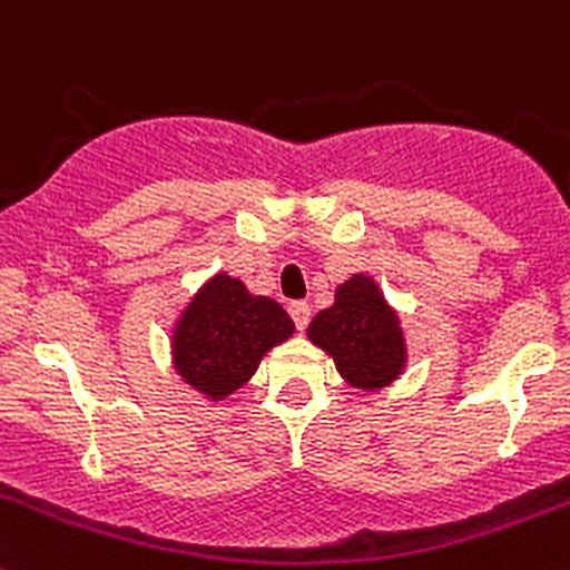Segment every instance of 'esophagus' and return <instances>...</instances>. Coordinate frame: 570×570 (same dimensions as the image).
Segmentation results:
<instances>
[{
	"label": "esophagus",
	"mask_w": 570,
	"mask_h": 570,
	"mask_svg": "<svg viewBox=\"0 0 570 570\" xmlns=\"http://www.w3.org/2000/svg\"><path fill=\"white\" fill-rule=\"evenodd\" d=\"M289 314H292V320H295L297 328L303 331L308 325V320H312V306H308L306 301H295V303H289Z\"/></svg>",
	"instance_id": "1"
}]
</instances>
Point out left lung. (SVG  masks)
<instances>
[{"label":"left lung","mask_w":570,"mask_h":570,"mask_svg":"<svg viewBox=\"0 0 570 570\" xmlns=\"http://www.w3.org/2000/svg\"><path fill=\"white\" fill-rule=\"evenodd\" d=\"M306 334L334 358L342 379L356 390L390 386L406 367V336L397 312L364 273L336 286L334 306L317 312Z\"/></svg>","instance_id":"left-lung-1"}]
</instances>
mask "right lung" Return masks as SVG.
I'll return each instance as SVG.
<instances>
[{
	"instance_id": "obj_1",
	"label": "right lung",
	"mask_w": 570,
	"mask_h": 570,
	"mask_svg": "<svg viewBox=\"0 0 570 570\" xmlns=\"http://www.w3.org/2000/svg\"><path fill=\"white\" fill-rule=\"evenodd\" d=\"M292 334L295 323L281 303L253 295L239 278L217 273L175 320L169 345L180 379L208 401H225Z\"/></svg>"
}]
</instances>
